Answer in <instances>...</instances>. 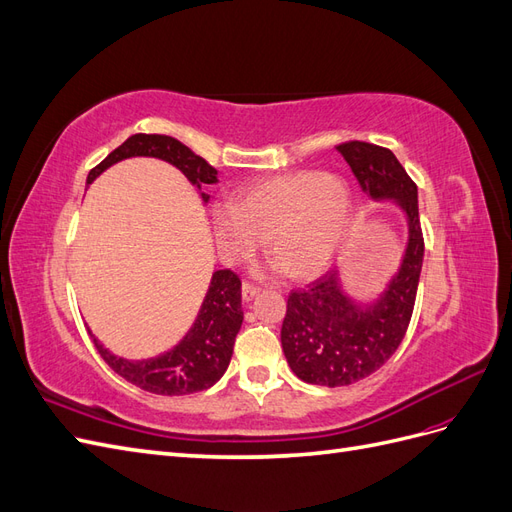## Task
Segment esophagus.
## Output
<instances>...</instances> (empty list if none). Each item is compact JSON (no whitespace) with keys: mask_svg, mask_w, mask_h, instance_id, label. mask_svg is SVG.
Wrapping results in <instances>:
<instances>
[{"mask_svg":"<svg viewBox=\"0 0 512 512\" xmlns=\"http://www.w3.org/2000/svg\"><path fill=\"white\" fill-rule=\"evenodd\" d=\"M258 292H260L258 286H254V284H250V282H243V286H241L243 301H252Z\"/></svg>","mask_w":512,"mask_h":512,"instance_id":"obj_1","label":"esophagus"}]
</instances>
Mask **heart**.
I'll use <instances>...</instances> for the list:
<instances>
[{"label":"heart","mask_w":512,"mask_h":512,"mask_svg":"<svg viewBox=\"0 0 512 512\" xmlns=\"http://www.w3.org/2000/svg\"><path fill=\"white\" fill-rule=\"evenodd\" d=\"M215 235L228 260L252 256L262 239L292 277L327 269L348 237L352 194L344 179L312 170L258 181L239 203L213 209Z\"/></svg>","instance_id":"1"}]
</instances>
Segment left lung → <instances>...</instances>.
Segmentation results:
<instances>
[{"label":"left lung","instance_id":"8db88e82","mask_svg":"<svg viewBox=\"0 0 512 512\" xmlns=\"http://www.w3.org/2000/svg\"><path fill=\"white\" fill-rule=\"evenodd\" d=\"M365 194L393 200L408 222L401 267L374 303H356L329 271L305 290L288 294L282 348L294 376L309 384L346 386L378 371L404 339L416 301L425 241L416 183L391 149L363 141L337 145Z\"/></svg>","mask_w":512,"mask_h":512}]
</instances>
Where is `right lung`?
<instances>
[{
	"instance_id": "right-lung-1",
	"label": "right lung",
	"mask_w": 512,
	"mask_h": 512,
	"mask_svg": "<svg viewBox=\"0 0 512 512\" xmlns=\"http://www.w3.org/2000/svg\"><path fill=\"white\" fill-rule=\"evenodd\" d=\"M141 156L173 164L198 190L205 183H218V170L196 156L190 147L179 143L177 138L166 134H134L108 153L96 168L89 170L87 185L100 177L108 166ZM200 196L207 203L209 194L203 192ZM241 322V280L237 273L222 269L213 273L207 297L192 329L173 350L145 361H128L106 350L91 331L89 335L108 367L121 378L136 384L138 389L156 395H190L209 389L224 376Z\"/></svg>"
}]
</instances>
